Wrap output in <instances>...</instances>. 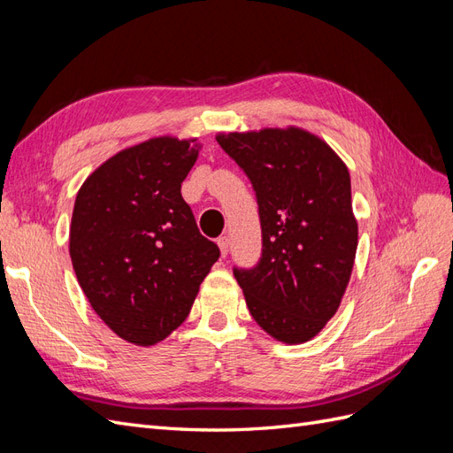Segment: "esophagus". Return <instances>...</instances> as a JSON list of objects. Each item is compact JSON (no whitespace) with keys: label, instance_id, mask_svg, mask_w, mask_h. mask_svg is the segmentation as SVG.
<instances>
[{"label":"esophagus","instance_id":"obj_1","mask_svg":"<svg viewBox=\"0 0 453 453\" xmlns=\"http://www.w3.org/2000/svg\"><path fill=\"white\" fill-rule=\"evenodd\" d=\"M217 245H219V250H221V255L226 257V255H228V245H230L228 238H226V236H221V238L217 240Z\"/></svg>","mask_w":453,"mask_h":453}]
</instances>
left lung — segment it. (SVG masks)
<instances>
[{"instance_id":"left-lung-1","label":"left lung","mask_w":453,"mask_h":453,"mask_svg":"<svg viewBox=\"0 0 453 453\" xmlns=\"http://www.w3.org/2000/svg\"><path fill=\"white\" fill-rule=\"evenodd\" d=\"M248 175L258 205L263 251L234 266L253 319L285 344H303L336 313L357 251L346 164L300 128L217 135Z\"/></svg>"}]
</instances>
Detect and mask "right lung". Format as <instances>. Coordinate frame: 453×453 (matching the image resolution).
<instances>
[{
  "label": "right lung",
  "instance_id": "1",
  "mask_svg": "<svg viewBox=\"0 0 453 453\" xmlns=\"http://www.w3.org/2000/svg\"><path fill=\"white\" fill-rule=\"evenodd\" d=\"M196 158L193 142L149 140L104 162L75 198L77 281L100 319L135 346L157 344L187 319L221 255L181 196Z\"/></svg>",
  "mask_w": 453,
  "mask_h": 453
}]
</instances>
